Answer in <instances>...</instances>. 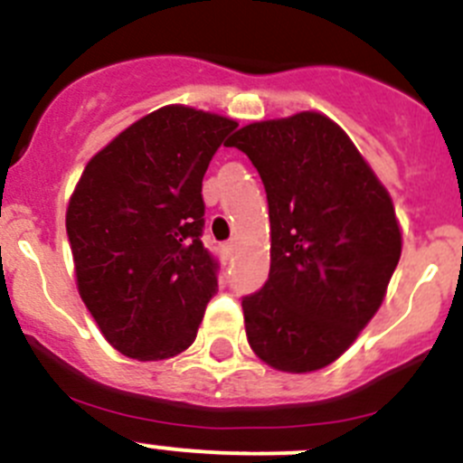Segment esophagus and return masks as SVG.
<instances>
[{
	"mask_svg": "<svg viewBox=\"0 0 463 463\" xmlns=\"http://www.w3.org/2000/svg\"><path fill=\"white\" fill-rule=\"evenodd\" d=\"M232 253H235V244H232V241H228V244H223V246H222V255H223V260H231V258H232Z\"/></svg>",
	"mask_w": 463,
	"mask_h": 463,
	"instance_id": "1",
	"label": "esophagus"
}]
</instances>
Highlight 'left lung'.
I'll list each match as a JSON object with an SVG mask.
<instances>
[{
    "label": "left lung",
    "mask_w": 463,
    "mask_h": 463,
    "mask_svg": "<svg viewBox=\"0 0 463 463\" xmlns=\"http://www.w3.org/2000/svg\"><path fill=\"white\" fill-rule=\"evenodd\" d=\"M258 167L270 270L241 300L249 345L279 372H316L374 318L401 258L394 205L347 134L316 111L241 128Z\"/></svg>",
    "instance_id": "8db88e82"
}]
</instances>
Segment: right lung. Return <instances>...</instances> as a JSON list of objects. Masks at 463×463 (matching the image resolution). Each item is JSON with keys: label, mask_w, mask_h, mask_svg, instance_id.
<instances>
[{"label": "right lung", "mask_w": 463, "mask_h": 463, "mask_svg": "<svg viewBox=\"0 0 463 463\" xmlns=\"http://www.w3.org/2000/svg\"><path fill=\"white\" fill-rule=\"evenodd\" d=\"M237 123L167 105L87 163L67 208L78 291L114 349L163 361L197 338L217 293L202 181Z\"/></svg>", "instance_id": "right-lung-1"}]
</instances>
